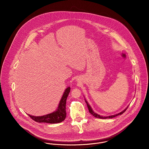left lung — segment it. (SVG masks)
<instances>
[{
  "label": "left lung",
  "mask_w": 149,
  "mask_h": 149,
  "mask_svg": "<svg viewBox=\"0 0 149 149\" xmlns=\"http://www.w3.org/2000/svg\"><path fill=\"white\" fill-rule=\"evenodd\" d=\"M86 101V103H87V107H88V110H89V112L93 115V116H94L95 117H96V118H102V119H106V118H113V117H116V116H118V115H121V114H122L123 113H124L125 111V110L127 109V108H128V107L125 109H124L123 111H121V112H120V113H118V114H115V115H113V116H107V117H103V116H100L99 114H97V113H95L93 110H92V109H91V106H90V104H88V103L87 102V100H85Z\"/></svg>",
  "instance_id": "8db88e82"
}]
</instances>
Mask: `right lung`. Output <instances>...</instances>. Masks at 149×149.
<instances>
[{
  "mask_svg": "<svg viewBox=\"0 0 149 149\" xmlns=\"http://www.w3.org/2000/svg\"><path fill=\"white\" fill-rule=\"evenodd\" d=\"M70 91V88H67L59 103L57 110L50 114L43 116H33L28 114L32 120L38 123H46L50 124L59 123L63 121L66 116V103L68 96Z\"/></svg>",
  "mask_w": 149,
  "mask_h": 149,
  "instance_id": "right-lung-1",
  "label": "right lung"
}]
</instances>
